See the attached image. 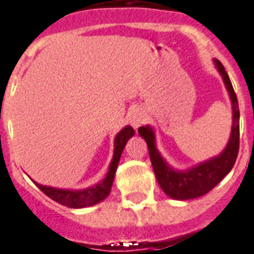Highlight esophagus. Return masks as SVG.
<instances>
[{
	"instance_id": "1",
	"label": "esophagus",
	"mask_w": 254,
	"mask_h": 254,
	"mask_svg": "<svg viewBox=\"0 0 254 254\" xmlns=\"http://www.w3.org/2000/svg\"><path fill=\"white\" fill-rule=\"evenodd\" d=\"M143 123V116L141 112H134L133 115H131L130 117V124H131V127H134V129H137V127L141 125V124Z\"/></svg>"
}]
</instances>
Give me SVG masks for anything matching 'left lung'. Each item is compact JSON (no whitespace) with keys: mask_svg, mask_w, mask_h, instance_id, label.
Returning a JSON list of instances; mask_svg holds the SVG:
<instances>
[{"mask_svg":"<svg viewBox=\"0 0 254 254\" xmlns=\"http://www.w3.org/2000/svg\"><path fill=\"white\" fill-rule=\"evenodd\" d=\"M217 69L220 71L221 76L224 79L225 87L228 89L231 100L233 105V125L232 134L229 138V142L225 147V150L219 157L201 163L199 166L185 171L178 173L174 171L171 167L166 165L162 157L157 151L154 142V133L149 127H141L138 129L139 135L142 137L147 143L149 155H150L151 165L154 169L155 177L159 186L169 195L170 197L178 199V200H187L199 197L201 195L211 191L227 174L231 171L235 162H236L239 147H240V111H239V101L232 87V83L229 80V76L225 71L224 65L221 62L215 61Z\"/></svg>","mask_w":254,"mask_h":254,"instance_id":"1","label":"left lung"}]
</instances>
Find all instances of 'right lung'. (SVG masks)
Segmentation results:
<instances>
[{
    "label": "right lung",
    "mask_w": 254,
    "mask_h": 254,
    "mask_svg": "<svg viewBox=\"0 0 254 254\" xmlns=\"http://www.w3.org/2000/svg\"><path fill=\"white\" fill-rule=\"evenodd\" d=\"M133 134H134V129L131 127H124L123 130L117 134L115 139V154H113V159H112L111 166H109V171H108L105 179L100 182L99 185L95 186V187L83 190V191H68V190L46 187V186H42L39 183H35V185L39 187L42 192H45L53 200L58 201L59 204H63L65 207H71V208H83V207L93 205L104 200L111 192L112 183L115 179V174L116 170H117V165L120 162L121 153L127 145V139L133 137Z\"/></svg>",
    "instance_id": "1"
}]
</instances>
